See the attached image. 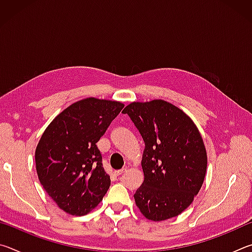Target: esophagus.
<instances>
[{"instance_id": "34e87169", "label": "esophagus", "mask_w": 252, "mask_h": 252, "mask_svg": "<svg viewBox=\"0 0 252 252\" xmlns=\"http://www.w3.org/2000/svg\"><path fill=\"white\" fill-rule=\"evenodd\" d=\"M126 171V169H121V170H118V171H114V174L119 177V176H122V174Z\"/></svg>"}]
</instances>
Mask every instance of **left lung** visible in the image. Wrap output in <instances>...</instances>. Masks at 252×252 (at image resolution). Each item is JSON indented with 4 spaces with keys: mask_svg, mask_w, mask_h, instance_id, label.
I'll use <instances>...</instances> for the list:
<instances>
[{
    "mask_svg": "<svg viewBox=\"0 0 252 252\" xmlns=\"http://www.w3.org/2000/svg\"><path fill=\"white\" fill-rule=\"evenodd\" d=\"M127 113L144 141L142 186L134 193L140 212L151 221L180 215L201 189L208 157L199 129L186 112L164 100L132 102Z\"/></svg>",
    "mask_w": 252,
    "mask_h": 252,
    "instance_id": "obj_1",
    "label": "left lung"
}]
</instances>
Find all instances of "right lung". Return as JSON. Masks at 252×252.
<instances>
[{"mask_svg":"<svg viewBox=\"0 0 252 252\" xmlns=\"http://www.w3.org/2000/svg\"><path fill=\"white\" fill-rule=\"evenodd\" d=\"M123 106L119 101L85 97L60 112L42 134L35 149L37 177L69 215H88L110 188L95 143Z\"/></svg>","mask_w":252,"mask_h":252,"instance_id":"1","label":"right lung"}]
</instances>
